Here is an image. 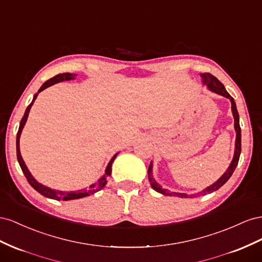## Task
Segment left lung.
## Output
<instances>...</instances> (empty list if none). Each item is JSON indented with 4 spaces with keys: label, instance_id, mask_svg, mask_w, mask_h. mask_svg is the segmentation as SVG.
Listing matches in <instances>:
<instances>
[{
    "label": "left lung",
    "instance_id": "left-lung-1",
    "mask_svg": "<svg viewBox=\"0 0 262 262\" xmlns=\"http://www.w3.org/2000/svg\"><path fill=\"white\" fill-rule=\"evenodd\" d=\"M201 77H202V82H203V84L206 85V88L210 90V91L216 93V94H220L224 98H226L230 101L231 103V112H233V116H234V127H235V132H236V140H235V151H234V157H233V160H231L229 167L227 168V170L225 171V173H224L217 181L214 182L213 184H211L210 186H207L204 190H202L198 193H194L191 194V195H188V194L185 193H179V192H170L166 189H163L162 186L155 180V178L152 176V162H150L149 164V168H148V180L150 182L151 188L159 192L163 195H168V196H178V198H196V196H202V195H205V194L208 193H212L214 191H217L221 186H223L225 184L228 179L231 177V174L234 173V171L237 167L238 161H239V156H241V151H242V130H241V126H239V115H238V111L236 107V103L234 101V99L231 98L230 94L226 91L225 86L222 83V82L214 76H212L211 73H201Z\"/></svg>",
    "mask_w": 262,
    "mask_h": 262
}]
</instances>
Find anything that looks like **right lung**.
Masks as SVG:
<instances>
[{
    "label": "right lung",
    "instance_id": "right-lung-1",
    "mask_svg": "<svg viewBox=\"0 0 262 262\" xmlns=\"http://www.w3.org/2000/svg\"><path fill=\"white\" fill-rule=\"evenodd\" d=\"M77 74L74 73H69V72H66V73H59L57 74V76H55L54 78L49 79L48 81L45 82V83L40 86V89L38 90V92H37L34 98H33V101L32 103L29 104V105L27 106L26 111H25V114L23 116V118H21V121L19 123V128H18V132H17V136H16V155H17V160H18V163L20 166V169L21 171H23L24 176L26 177L28 183L31 184L33 188L40 193L41 195H43L45 198H48V199H52V200H57V201H70V200H77V199H81V198H85V196H89L91 195V194H94L98 191H100L101 189H103L104 186H105L106 184V179L107 177L111 176L112 173V163H113L114 159L116 158V156L118 155L115 154L113 157H112V159L110 160L108 164L106 166V169H105V173H104L102 176V178H100L98 182L96 183H93L89 186V188L86 189H82V190H78V191H59V190H54L51 188H48V186L41 184L40 182H38L36 180V179L32 176V173L29 172V170L27 168V166L25 164L23 158H21V155H20V150H19V138H20V134H21V130H23L24 126L27 122V117H28V114H29V111H31L33 104L37 98V95H38L39 92L43 91L45 89H47L51 85H54L56 83H59V82H62V81H69V80H73L76 79Z\"/></svg>",
    "mask_w": 262,
    "mask_h": 262
}]
</instances>
